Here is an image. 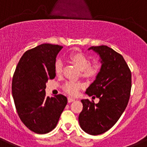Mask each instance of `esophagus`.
Masks as SVG:
<instances>
[{
  "mask_svg": "<svg viewBox=\"0 0 147 147\" xmlns=\"http://www.w3.org/2000/svg\"><path fill=\"white\" fill-rule=\"evenodd\" d=\"M74 101H75V98H71V97H68V98H67V102H68V103H71V102H74Z\"/></svg>",
  "mask_w": 147,
  "mask_h": 147,
  "instance_id": "1",
  "label": "esophagus"
}]
</instances>
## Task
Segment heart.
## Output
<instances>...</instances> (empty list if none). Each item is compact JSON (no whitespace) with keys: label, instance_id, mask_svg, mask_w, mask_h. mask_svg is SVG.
<instances>
[{"label":"heart","instance_id":"b5f03b06","mask_svg":"<svg viewBox=\"0 0 147 147\" xmlns=\"http://www.w3.org/2000/svg\"><path fill=\"white\" fill-rule=\"evenodd\" d=\"M69 59L73 64H74L81 71V76L87 80H91L96 77L102 70V64L100 62L90 63V59L88 57L81 53H74L69 56ZM63 71V62L60 59H57L54 64V71L56 74L60 75ZM81 88L80 83L75 82H67L65 84L63 89L66 93L71 96H75L78 93Z\"/></svg>","mask_w":147,"mask_h":147}]
</instances>
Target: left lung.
I'll list each match as a JSON object with an SVG mask.
<instances>
[{
	"label": "left lung",
	"mask_w": 147,
	"mask_h": 147,
	"mask_svg": "<svg viewBox=\"0 0 147 147\" xmlns=\"http://www.w3.org/2000/svg\"><path fill=\"white\" fill-rule=\"evenodd\" d=\"M99 55L102 70L85 93L92 98H98L95 104L89 99L81 100L83 109L79 115L82 129L92 136L107 132L124 113L130 96L131 71L124 57L107 45L92 46Z\"/></svg>",
	"instance_id": "1"
}]
</instances>
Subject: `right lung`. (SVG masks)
<instances>
[{
    "mask_svg": "<svg viewBox=\"0 0 147 147\" xmlns=\"http://www.w3.org/2000/svg\"><path fill=\"white\" fill-rule=\"evenodd\" d=\"M59 45L41 44L26 51L12 80L13 98L20 120L30 130L45 134L57 126L67 99L62 94L45 96L46 82L56 76L54 64Z\"/></svg>",
    "mask_w": 147,
    "mask_h": 147,
    "instance_id": "right-lung-1",
    "label": "right lung"
}]
</instances>
